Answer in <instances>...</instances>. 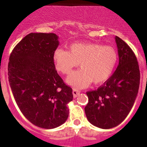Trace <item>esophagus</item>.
<instances>
[{"label": "esophagus", "instance_id": "obj_1", "mask_svg": "<svg viewBox=\"0 0 147 147\" xmlns=\"http://www.w3.org/2000/svg\"><path fill=\"white\" fill-rule=\"evenodd\" d=\"M80 93V90H76V89H73V95H74V97L76 98L77 97Z\"/></svg>", "mask_w": 147, "mask_h": 147}]
</instances>
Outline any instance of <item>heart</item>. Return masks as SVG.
<instances>
[{
    "instance_id": "obj_1",
    "label": "heart",
    "mask_w": 147,
    "mask_h": 147,
    "mask_svg": "<svg viewBox=\"0 0 147 147\" xmlns=\"http://www.w3.org/2000/svg\"><path fill=\"white\" fill-rule=\"evenodd\" d=\"M118 59L117 51L112 46L93 42H76L69 45L68 51L58 48L53 54L56 69L62 74H70L80 63L81 68L66 80L75 88L107 81L115 71Z\"/></svg>"
}]
</instances>
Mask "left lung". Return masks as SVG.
Instances as JSON below:
<instances>
[{
	"label": "left lung",
	"instance_id": "obj_1",
	"mask_svg": "<svg viewBox=\"0 0 147 147\" xmlns=\"http://www.w3.org/2000/svg\"><path fill=\"white\" fill-rule=\"evenodd\" d=\"M119 62L113 74L97 90L87 92V119L93 125L110 129L120 124L134 105L140 85L136 55L124 40L115 36Z\"/></svg>",
	"mask_w": 147,
	"mask_h": 147
}]
</instances>
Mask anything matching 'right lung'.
<instances>
[{"instance_id": "1", "label": "right lung", "mask_w": 147, "mask_h": 147, "mask_svg": "<svg viewBox=\"0 0 147 147\" xmlns=\"http://www.w3.org/2000/svg\"><path fill=\"white\" fill-rule=\"evenodd\" d=\"M59 45L54 33H30L17 44L8 65L15 102L31 123L44 129L62 125L68 117L72 88L57 74L53 54Z\"/></svg>"}]
</instances>
